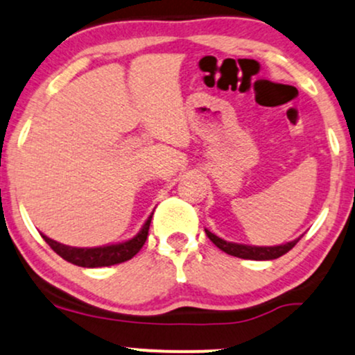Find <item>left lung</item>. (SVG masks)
Wrapping results in <instances>:
<instances>
[{
	"label": "left lung",
	"instance_id": "8db88e82",
	"mask_svg": "<svg viewBox=\"0 0 355 355\" xmlns=\"http://www.w3.org/2000/svg\"><path fill=\"white\" fill-rule=\"evenodd\" d=\"M205 234H207V237L212 240V243L220 248L222 252L229 253V255L243 258V260H275V258H279L284 255V253L290 252L301 239L300 237L284 245H277V247H252V245L225 242V240L218 239L217 235H214L212 232H209L207 229H205Z\"/></svg>",
	"mask_w": 355,
	"mask_h": 355
}]
</instances>
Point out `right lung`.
Here are the masks:
<instances>
[{
	"label": "right lung",
	"mask_w": 355,
	"mask_h": 355,
	"mask_svg": "<svg viewBox=\"0 0 355 355\" xmlns=\"http://www.w3.org/2000/svg\"><path fill=\"white\" fill-rule=\"evenodd\" d=\"M151 217L144 222L141 230L135 235L133 239L126 240L121 243L105 245V247H94V248H78V247H69V245L59 243L55 240L47 237L42 234V239L46 240L47 245L54 250L57 255L62 257L69 263H73L77 266H84V268H98V266H112L123 263V261L133 258L137 253L141 250V247L148 239V230H150Z\"/></svg>",
	"instance_id": "1"
}]
</instances>
